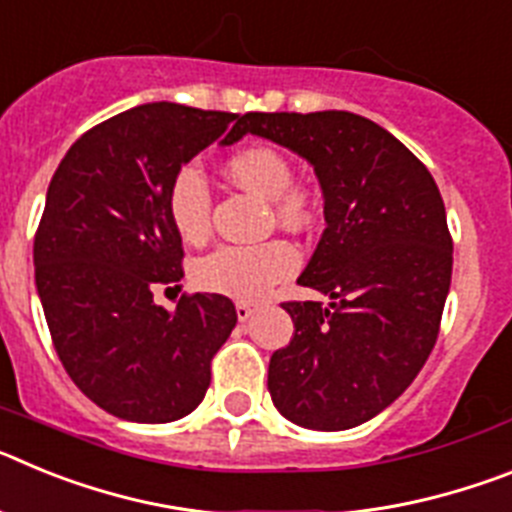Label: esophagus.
<instances>
[{
	"mask_svg": "<svg viewBox=\"0 0 512 512\" xmlns=\"http://www.w3.org/2000/svg\"><path fill=\"white\" fill-rule=\"evenodd\" d=\"M253 312H256V307L248 305V302H235V315H238V320H241V323L251 320Z\"/></svg>",
	"mask_w": 512,
	"mask_h": 512,
	"instance_id": "34e87169",
	"label": "esophagus"
}]
</instances>
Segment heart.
<instances>
[{
    "mask_svg": "<svg viewBox=\"0 0 512 512\" xmlns=\"http://www.w3.org/2000/svg\"><path fill=\"white\" fill-rule=\"evenodd\" d=\"M228 174L248 192L271 200L274 215L289 228H305L310 223V202L305 192L292 187L295 171L279 151L269 146H248L228 158ZM166 212L176 235L184 243L200 246L212 230V194L205 174L197 164H182L171 176L166 189ZM300 251L284 238L264 243H235L220 246L194 261L192 279L202 292L256 302L269 295L271 287L289 279L300 269Z\"/></svg>",
    "mask_w": 512,
    "mask_h": 512,
    "instance_id": "1",
    "label": "heart"
}]
</instances>
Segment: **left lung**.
I'll return each instance as SVG.
<instances>
[{"mask_svg":"<svg viewBox=\"0 0 512 512\" xmlns=\"http://www.w3.org/2000/svg\"><path fill=\"white\" fill-rule=\"evenodd\" d=\"M238 133L300 153L325 194L328 228L297 284L333 302H282L295 336L271 354V400L302 428L366 423L436 346L454 264L441 192L413 151L354 112H248Z\"/></svg>","mask_w":512,"mask_h":512,"instance_id":"obj_1","label":"left lung"}]
</instances>
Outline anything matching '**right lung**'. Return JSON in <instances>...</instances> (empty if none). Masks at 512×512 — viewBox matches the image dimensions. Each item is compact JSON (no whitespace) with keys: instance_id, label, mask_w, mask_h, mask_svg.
<instances>
[{"instance_id":"obj_1","label":"right lung","mask_w":512,"mask_h":512,"mask_svg":"<svg viewBox=\"0 0 512 512\" xmlns=\"http://www.w3.org/2000/svg\"><path fill=\"white\" fill-rule=\"evenodd\" d=\"M238 120L174 102L138 104L81 135L58 164L35 230V284L63 369L99 408L135 423L192 413L210 364L235 328L220 295L153 289L184 277L166 212L171 176ZM241 120L225 135L235 143Z\"/></svg>"}]
</instances>
